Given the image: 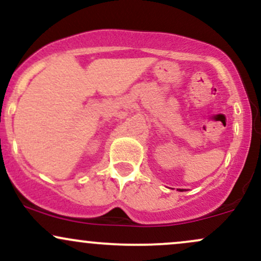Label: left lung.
<instances>
[{
  "label": "left lung",
  "instance_id": "obj_1",
  "mask_svg": "<svg viewBox=\"0 0 261 261\" xmlns=\"http://www.w3.org/2000/svg\"><path fill=\"white\" fill-rule=\"evenodd\" d=\"M180 191H181V190H180Z\"/></svg>",
  "mask_w": 261,
  "mask_h": 261
}]
</instances>
